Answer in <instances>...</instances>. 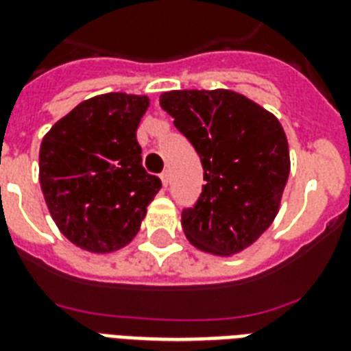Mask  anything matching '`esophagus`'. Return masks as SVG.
Listing matches in <instances>:
<instances>
[{
    "mask_svg": "<svg viewBox=\"0 0 351 351\" xmlns=\"http://www.w3.org/2000/svg\"><path fill=\"white\" fill-rule=\"evenodd\" d=\"M160 180H162V186L167 187V184H169V173H167V171H164V173L160 175Z\"/></svg>",
    "mask_w": 351,
    "mask_h": 351,
    "instance_id": "34e87169",
    "label": "esophagus"
}]
</instances>
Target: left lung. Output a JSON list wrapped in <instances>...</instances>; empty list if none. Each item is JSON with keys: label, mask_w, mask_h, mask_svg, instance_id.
I'll return each mask as SVG.
<instances>
[{"label": "left lung", "mask_w": 351, "mask_h": 351, "mask_svg": "<svg viewBox=\"0 0 351 351\" xmlns=\"http://www.w3.org/2000/svg\"><path fill=\"white\" fill-rule=\"evenodd\" d=\"M160 106L197 149L202 195L182 213L197 250L231 256L271 226L289 176L288 138L264 107L230 89L169 90Z\"/></svg>", "instance_id": "8db88e82"}]
</instances>
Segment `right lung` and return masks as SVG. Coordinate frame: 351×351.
I'll list each match as a JSON object with an SVG mask.
<instances>
[{
    "label": "right lung",
    "mask_w": 351,
    "mask_h": 351,
    "mask_svg": "<svg viewBox=\"0 0 351 351\" xmlns=\"http://www.w3.org/2000/svg\"><path fill=\"white\" fill-rule=\"evenodd\" d=\"M147 107L145 95L93 96L41 140L40 186L49 213L63 237L89 253L125 247L162 186L142 167L136 142Z\"/></svg>",
    "instance_id": "obj_1"
}]
</instances>
